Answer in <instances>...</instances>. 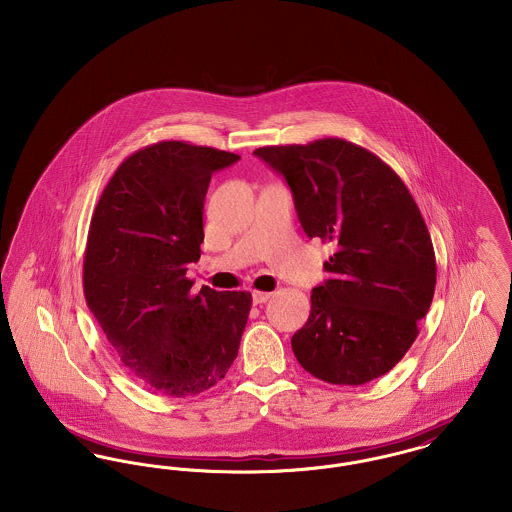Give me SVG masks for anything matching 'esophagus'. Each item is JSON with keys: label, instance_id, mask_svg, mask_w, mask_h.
<instances>
[{"label": "esophagus", "instance_id": "34e87169", "mask_svg": "<svg viewBox=\"0 0 512 512\" xmlns=\"http://www.w3.org/2000/svg\"><path fill=\"white\" fill-rule=\"evenodd\" d=\"M272 294L269 292H253V303L259 305V303H265V301L271 300Z\"/></svg>", "mask_w": 512, "mask_h": 512}]
</instances>
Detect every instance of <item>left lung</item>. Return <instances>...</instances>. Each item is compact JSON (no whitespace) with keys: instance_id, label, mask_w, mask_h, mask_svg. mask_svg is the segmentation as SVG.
<instances>
[{"instance_id":"1","label":"left lung","mask_w":512,"mask_h":512,"mask_svg":"<svg viewBox=\"0 0 512 512\" xmlns=\"http://www.w3.org/2000/svg\"><path fill=\"white\" fill-rule=\"evenodd\" d=\"M292 189L301 228L331 241V274L311 292L292 336L301 367L332 385H363L410 350L435 292L429 230L404 181L373 152L344 139L253 152Z\"/></svg>"}]
</instances>
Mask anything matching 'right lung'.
<instances>
[{"label": "right lung", "mask_w": 512, "mask_h": 512, "mask_svg": "<svg viewBox=\"0 0 512 512\" xmlns=\"http://www.w3.org/2000/svg\"><path fill=\"white\" fill-rule=\"evenodd\" d=\"M234 152L160 141L125 158L92 212L85 300L123 365L151 391L185 398L211 389L236 360L251 294L203 286L201 257L212 174Z\"/></svg>", "instance_id": "right-lung-1"}]
</instances>
